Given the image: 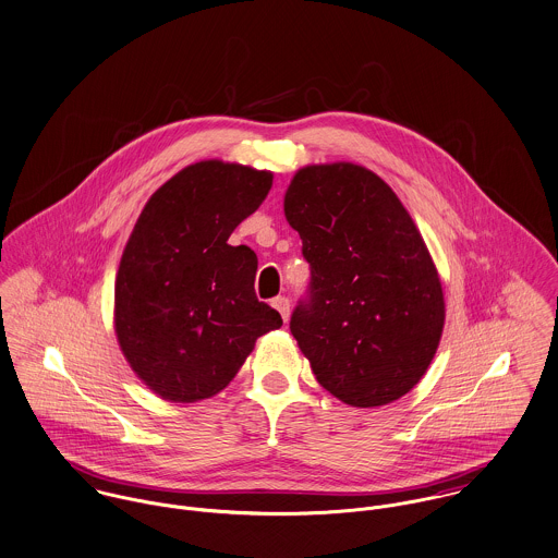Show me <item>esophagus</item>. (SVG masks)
Returning a JSON list of instances; mask_svg holds the SVG:
<instances>
[{"label":"esophagus","mask_w":558,"mask_h":558,"mask_svg":"<svg viewBox=\"0 0 558 558\" xmlns=\"http://www.w3.org/2000/svg\"><path fill=\"white\" fill-rule=\"evenodd\" d=\"M271 306L280 312V316H282L284 320H289V312H291V302H289V298H284V295L276 298V300L271 302Z\"/></svg>","instance_id":"1"}]
</instances>
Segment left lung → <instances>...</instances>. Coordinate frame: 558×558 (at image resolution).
I'll return each instance as SVG.
<instances>
[{
	"label": "left lung",
	"mask_w": 558,
	"mask_h": 558,
	"mask_svg": "<svg viewBox=\"0 0 558 558\" xmlns=\"http://www.w3.org/2000/svg\"><path fill=\"white\" fill-rule=\"evenodd\" d=\"M310 265L291 333L316 380L371 409L411 391L433 362L445 302L430 252L378 175L338 162L298 171L284 196Z\"/></svg>",
	"instance_id": "obj_1"
}]
</instances>
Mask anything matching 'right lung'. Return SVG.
Returning <instances> with one entry per match:
<instances>
[{
    "mask_svg": "<svg viewBox=\"0 0 558 558\" xmlns=\"http://www.w3.org/2000/svg\"><path fill=\"white\" fill-rule=\"evenodd\" d=\"M269 187L267 171L196 162L158 187L134 225L116 282V331L132 371L165 400L218 393L256 338L282 325L256 300L254 250L229 244Z\"/></svg>",
    "mask_w": 558,
    "mask_h": 558,
    "instance_id": "add662e5",
    "label": "right lung"
}]
</instances>
